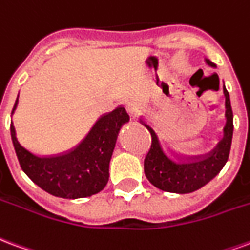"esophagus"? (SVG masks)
<instances>
[{
    "mask_svg": "<svg viewBox=\"0 0 250 250\" xmlns=\"http://www.w3.org/2000/svg\"><path fill=\"white\" fill-rule=\"evenodd\" d=\"M125 107H126L127 113H129L130 116H134V114H137V113L143 109V105H141V103L137 101V100H129V101H126V104H125Z\"/></svg>",
    "mask_w": 250,
    "mask_h": 250,
    "instance_id": "obj_1",
    "label": "esophagus"
}]
</instances>
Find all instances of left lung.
Instances as JSON below:
<instances>
[{
	"instance_id": "1",
	"label": "left lung",
	"mask_w": 250,
	"mask_h": 250,
	"mask_svg": "<svg viewBox=\"0 0 250 250\" xmlns=\"http://www.w3.org/2000/svg\"><path fill=\"white\" fill-rule=\"evenodd\" d=\"M209 66L216 65L205 58ZM222 92L225 96V118L227 123L222 130L221 141L209 152L194 156H184L169 149L161 143L152 126L143 120L140 123L146 127L152 136V145L144 161V170L149 183L164 192L192 193L207 185L221 170L229 157L233 137V112L230 98L224 85Z\"/></svg>"
}]
</instances>
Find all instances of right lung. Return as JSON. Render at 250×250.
I'll list each match as a JSON object with an SVG mask.
<instances>
[{"mask_svg": "<svg viewBox=\"0 0 250 250\" xmlns=\"http://www.w3.org/2000/svg\"><path fill=\"white\" fill-rule=\"evenodd\" d=\"M18 105V97L13 113ZM129 121L124 106L104 114L77 146L66 152L38 156L18 141L16 127L10 123V134L20 165L33 183L61 198L90 197L101 192L109 180V164L118 132Z\"/></svg>", "mask_w": 250, "mask_h": 250, "instance_id": "1", "label": "right lung"}]
</instances>
